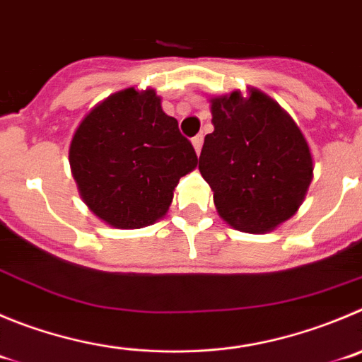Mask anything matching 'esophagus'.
<instances>
[{
	"label": "esophagus",
	"mask_w": 362,
	"mask_h": 362,
	"mask_svg": "<svg viewBox=\"0 0 362 362\" xmlns=\"http://www.w3.org/2000/svg\"><path fill=\"white\" fill-rule=\"evenodd\" d=\"M202 144H204V135H197V137H192V146H194V150H197V153H200L202 151Z\"/></svg>",
	"instance_id": "obj_1"
}]
</instances>
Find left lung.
<instances>
[{"label": "left lung", "mask_w": 362, "mask_h": 362, "mask_svg": "<svg viewBox=\"0 0 362 362\" xmlns=\"http://www.w3.org/2000/svg\"><path fill=\"white\" fill-rule=\"evenodd\" d=\"M214 132L205 135L200 168L228 225L268 232L291 218L313 180V157L302 132L261 90L211 100Z\"/></svg>", "instance_id": "8db88e82"}]
</instances>
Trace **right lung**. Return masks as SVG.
Returning a JSON list of instances; mask_svg holds the SVG:
<instances>
[{"label":"right lung","instance_id":"add662e5","mask_svg":"<svg viewBox=\"0 0 362 362\" xmlns=\"http://www.w3.org/2000/svg\"><path fill=\"white\" fill-rule=\"evenodd\" d=\"M80 197L116 228H141L168 212L178 180L198 164L178 121L155 90L134 87L96 105L69 146Z\"/></svg>","mask_w":362,"mask_h":362}]
</instances>
